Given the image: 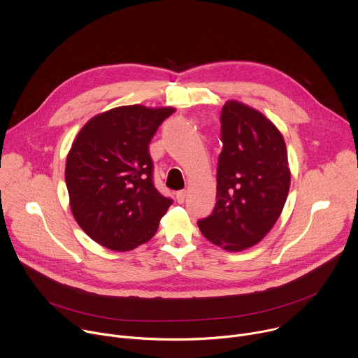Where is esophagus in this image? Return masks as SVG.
I'll return each mask as SVG.
<instances>
[{
	"instance_id": "esophagus-1",
	"label": "esophagus",
	"mask_w": 358,
	"mask_h": 358,
	"mask_svg": "<svg viewBox=\"0 0 358 358\" xmlns=\"http://www.w3.org/2000/svg\"><path fill=\"white\" fill-rule=\"evenodd\" d=\"M185 198H187V191H185V189L177 192V201H178V203H184Z\"/></svg>"
}]
</instances>
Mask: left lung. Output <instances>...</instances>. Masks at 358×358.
Here are the masks:
<instances>
[{"label":"left lung","mask_w":358,"mask_h":358,"mask_svg":"<svg viewBox=\"0 0 358 358\" xmlns=\"http://www.w3.org/2000/svg\"><path fill=\"white\" fill-rule=\"evenodd\" d=\"M220 125L216 203L198 226L213 245L241 252L257 245L280 217L291 173L282 135L262 112L227 101Z\"/></svg>","instance_id":"8db88e82"}]
</instances>
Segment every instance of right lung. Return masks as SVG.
<instances>
[{
	"mask_svg": "<svg viewBox=\"0 0 358 358\" xmlns=\"http://www.w3.org/2000/svg\"><path fill=\"white\" fill-rule=\"evenodd\" d=\"M176 109L128 105L94 116L66 162L70 206L80 227L110 250H132L156 234L173 203L153 182L149 143Z\"/></svg>",
	"mask_w": 358,
	"mask_h": 358,
	"instance_id": "obj_1",
	"label": "right lung"
}]
</instances>
